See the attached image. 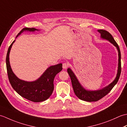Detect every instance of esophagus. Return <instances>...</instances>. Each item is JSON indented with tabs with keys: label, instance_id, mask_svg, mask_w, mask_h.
Returning <instances> with one entry per match:
<instances>
[{
	"label": "esophagus",
	"instance_id": "esophagus-1",
	"mask_svg": "<svg viewBox=\"0 0 127 127\" xmlns=\"http://www.w3.org/2000/svg\"><path fill=\"white\" fill-rule=\"evenodd\" d=\"M69 66V64L67 63H64L63 64V69H66Z\"/></svg>",
	"mask_w": 127,
	"mask_h": 127
}]
</instances>
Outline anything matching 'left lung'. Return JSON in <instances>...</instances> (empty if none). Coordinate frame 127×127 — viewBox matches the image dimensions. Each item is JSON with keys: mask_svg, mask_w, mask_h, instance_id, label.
Returning a JSON list of instances; mask_svg holds the SVG:
<instances>
[{"mask_svg": "<svg viewBox=\"0 0 127 127\" xmlns=\"http://www.w3.org/2000/svg\"><path fill=\"white\" fill-rule=\"evenodd\" d=\"M98 32H99L101 34V36L102 38L108 40L109 41L111 42L112 44L115 46L117 47L118 52V72L117 74V76L116 77L115 80L113 81L112 83L107 86L105 88L102 89L101 90L95 91H87L85 90L83 88L80 83L78 81L77 79H76V76L73 73V72L71 71V70L68 68L67 70L68 74L70 77L72 88H73L74 92L78 98L82 100L86 101H98L99 100L103 98L106 95H107L110 91H111L113 87H114L115 85L117 83L119 78L120 77L121 72V52L120 50V47L118 46L117 42H116L114 37L112 36V35L109 33L108 32L105 30H98Z\"/></svg>", "mask_w": 127, "mask_h": 127, "instance_id": "8db88e82", "label": "left lung"}]
</instances>
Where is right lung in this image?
<instances>
[{"label":"right lung","instance_id":"right-lung-1","mask_svg":"<svg viewBox=\"0 0 127 127\" xmlns=\"http://www.w3.org/2000/svg\"><path fill=\"white\" fill-rule=\"evenodd\" d=\"M34 28H25L20 31L17 35L24 31H35ZM13 41L10 45L6 55V64L8 78L12 88L18 94L29 100L33 102H41L47 99L52 94L53 90V81L56 75L62 70V64L51 66L45 71L38 80L34 82H26L21 80L15 76L12 71L9 63V53Z\"/></svg>","mask_w":127,"mask_h":127}]
</instances>
